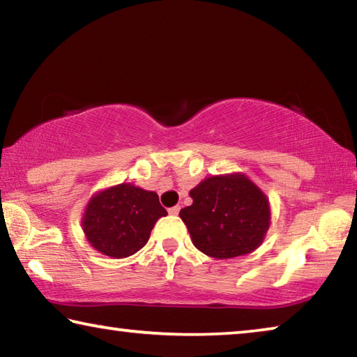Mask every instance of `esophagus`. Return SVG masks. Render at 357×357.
<instances>
[{"label": "esophagus", "mask_w": 357, "mask_h": 357, "mask_svg": "<svg viewBox=\"0 0 357 357\" xmlns=\"http://www.w3.org/2000/svg\"><path fill=\"white\" fill-rule=\"evenodd\" d=\"M179 209H181V206H173V208L168 209V213H170V215H178Z\"/></svg>", "instance_id": "esophagus-1"}]
</instances>
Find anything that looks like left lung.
Listing matches in <instances>:
<instances>
[{
    "label": "left lung",
    "instance_id": "1",
    "mask_svg": "<svg viewBox=\"0 0 357 357\" xmlns=\"http://www.w3.org/2000/svg\"><path fill=\"white\" fill-rule=\"evenodd\" d=\"M193 203L179 217L192 244L204 255L228 259L247 255L263 244L271 225L266 193L241 172L214 174L189 192Z\"/></svg>",
    "mask_w": 357,
    "mask_h": 357
}]
</instances>
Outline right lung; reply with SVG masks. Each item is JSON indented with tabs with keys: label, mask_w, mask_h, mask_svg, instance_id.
Segmentation results:
<instances>
[{
	"label": "right lung",
	"mask_w": 357,
	"mask_h": 357,
	"mask_svg": "<svg viewBox=\"0 0 357 357\" xmlns=\"http://www.w3.org/2000/svg\"><path fill=\"white\" fill-rule=\"evenodd\" d=\"M167 211L159 195L132 183H119L93 193L82 214L89 245L110 258H128L146 245L151 229Z\"/></svg>",
	"instance_id": "obj_1"
}]
</instances>
